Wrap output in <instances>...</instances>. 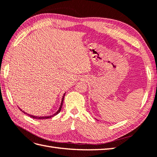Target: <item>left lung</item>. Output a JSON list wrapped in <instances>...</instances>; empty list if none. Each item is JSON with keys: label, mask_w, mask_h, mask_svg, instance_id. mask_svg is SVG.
Here are the masks:
<instances>
[{"label": "left lung", "mask_w": 157, "mask_h": 157, "mask_svg": "<svg viewBox=\"0 0 157 157\" xmlns=\"http://www.w3.org/2000/svg\"><path fill=\"white\" fill-rule=\"evenodd\" d=\"M96 120H97V119H96Z\"/></svg>", "instance_id": "left-lung-1"}]
</instances>
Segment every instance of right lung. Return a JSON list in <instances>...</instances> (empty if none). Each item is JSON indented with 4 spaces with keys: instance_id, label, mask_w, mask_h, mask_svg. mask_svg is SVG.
I'll return each mask as SVG.
<instances>
[{
    "instance_id": "1",
    "label": "right lung",
    "mask_w": 157,
    "mask_h": 157,
    "mask_svg": "<svg viewBox=\"0 0 157 157\" xmlns=\"http://www.w3.org/2000/svg\"><path fill=\"white\" fill-rule=\"evenodd\" d=\"M65 94H66V93H64V94H63V97H62L61 105H60L59 108V109H58V110H57V111L56 112V113H55L54 114L51 115H48V116H37V115H31V114H29V113H26V112H25V111H22L21 109H20V107H19V109H20V110H21L22 112H23L24 113H25V114H26V115H28L29 117H32V118H33V119H37V120H44V119H48V118H51V117H54L55 115H57V114H58L59 113V112L61 111V108H62V106H63V100H64V96H65Z\"/></svg>"
}]
</instances>
